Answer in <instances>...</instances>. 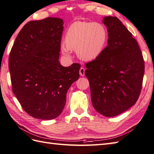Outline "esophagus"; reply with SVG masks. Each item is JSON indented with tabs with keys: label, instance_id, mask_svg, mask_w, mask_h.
Masks as SVG:
<instances>
[{
	"label": "esophagus",
	"instance_id": "34e87169",
	"mask_svg": "<svg viewBox=\"0 0 154 154\" xmlns=\"http://www.w3.org/2000/svg\"><path fill=\"white\" fill-rule=\"evenodd\" d=\"M85 69H84L83 67H81V68L80 69V70H79V74H80L81 76H82V77L84 76V75H85Z\"/></svg>",
	"mask_w": 154,
	"mask_h": 154
}]
</instances>
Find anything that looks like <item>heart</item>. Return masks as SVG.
<instances>
[{"mask_svg": "<svg viewBox=\"0 0 154 154\" xmlns=\"http://www.w3.org/2000/svg\"><path fill=\"white\" fill-rule=\"evenodd\" d=\"M108 32L100 23L77 21L68 28L65 42L60 45L61 53L71 57L72 50L84 61H92L102 54L107 43Z\"/></svg>", "mask_w": 154, "mask_h": 154, "instance_id": "heart-1", "label": "heart"}]
</instances>
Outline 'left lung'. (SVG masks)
I'll return each instance as SVG.
<instances>
[{"label": "left lung", "instance_id": "obj_1", "mask_svg": "<svg viewBox=\"0 0 154 154\" xmlns=\"http://www.w3.org/2000/svg\"><path fill=\"white\" fill-rule=\"evenodd\" d=\"M108 45L86 63L93 106L106 117L120 114L134 105L142 89L144 61L138 42L116 16H105Z\"/></svg>", "mask_w": 154, "mask_h": 154}]
</instances>
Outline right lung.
<instances>
[{
	"label": "right lung",
	"mask_w": 154,
	"mask_h": 154,
	"mask_svg": "<svg viewBox=\"0 0 154 154\" xmlns=\"http://www.w3.org/2000/svg\"><path fill=\"white\" fill-rule=\"evenodd\" d=\"M63 20L49 17L28 22L20 31L9 55L12 91L29 115L51 120L60 115L81 65H61Z\"/></svg>",
	"instance_id": "1"
}]
</instances>
